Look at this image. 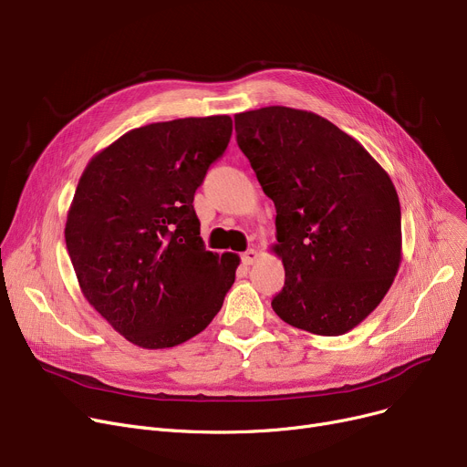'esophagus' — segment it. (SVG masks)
Instances as JSON below:
<instances>
[{"label":"esophagus","mask_w":467,"mask_h":467,"mask_svg":"<svg viewBox=\"0 0 467 467\" xmlns=\"http://www.w3.org/2000/svg\"><path fill=\"white\" fill-rule=\"evenodd\" d=\"M257 257H259V255H257L255 250H248V252L242 254V263H244V265H254V263L257 261Z\"/></svg>","instance_id":"1"}]
</instances>
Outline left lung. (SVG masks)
Wrapping results in <instances>:
<instances>
[{"label":"left lung","instance_id":"8db88e82","mask_svg":"<svg viewBox=\"0 0 467 467\" xmlns=\"http://www.w3.org/2000/svg\"><path fill=\"white\" fill-rule=\"evenodd\" d=\"M234 130L276 208L273 250L285 282L273 310L314 335L348 333L380 305L401 263L394 183L359 141L310 111H244Z\"/></svg>","mask_w":467,"mask_h":467}]
</instances>
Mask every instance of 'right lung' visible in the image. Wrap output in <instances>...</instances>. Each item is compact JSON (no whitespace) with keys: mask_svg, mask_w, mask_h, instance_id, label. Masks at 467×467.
<instances>
[{"mask_svg":"<svg viewBox=\"0 0 467 467\" xmlns=\"http://www.w3.org/2000/svg\"><path fill=\"white\" fill-rule=\"evenodd\" d=\"M233 134L229 115L140 127L92 157L66 221L85 299L132 345L171 348L208 327L238 255L206 252L194 191Z\"/></svg>","mask_w":467,"mask_h":467,"instance_id":"1","label":"right lung"}]
</instances>
